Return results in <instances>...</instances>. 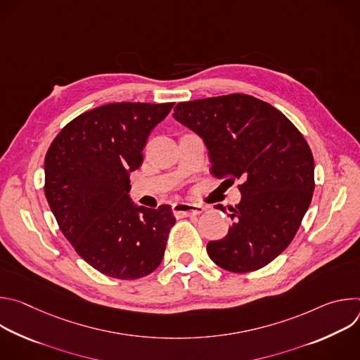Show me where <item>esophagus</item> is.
<instances>
[{
    "instance_id": "esophagus-1",
    "label": "esophagus",
    "mask_w": 360,
    "mask_h": 360,
    "mask_svg": "<svg viewBox=\"0 0 360 360\" xmlns=\"http://www.w3.org/2000/svg\"><path fill=\"white\" fill-rule=\"evenodd\" d=\"M203 211H205V207H203V205H199V203H188V202L172 203V212L178 218L199 215Z\"/></svg>"
}]
</instances>
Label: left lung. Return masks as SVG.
I'll use <instances>...</instances> for the list:
<instances>
[{
  "instance_id": "obj_1",
  "label": "left lung",
  "mask_w": 360,
  "mask_h": 360,
  "mask_svg": "<svg viewBox=\"0 0 360 360\" xmlns=\"http://www.w3.org/2000/svg\"><path fill=\"white\" fill-rule=\"evenodd\" d=\"M174 118L203 138L215 178L242 179V199L228 208L232 226L207 245L210 258L235 274L266 266L289 246L314 196L306 139L279 110L246 94L179 102Z\"/></svg>"
}]
</instances>
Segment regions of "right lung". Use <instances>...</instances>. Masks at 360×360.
<instances>
[{"instance_id":"obj_1","label":"right lung","mask_w":360,"mask_h":360,"mask_svg":"<svg viewBox=\"0 0 360 360\" xmlns=\"http://www.w3.org/2000/svg\"><path fill=\"white\" fill-rule=\"evenodd\" d=\"M175 102H115L68 122L45 155L44 192L75 252L110 278H143L162 262L175 224L169 205L136 208L129 172L143 161L148 135Z\"/></svg>"}]
</instances>
